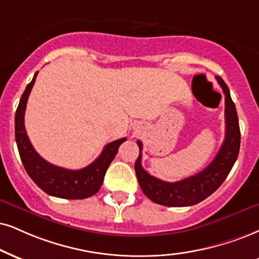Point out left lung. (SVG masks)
<instances>
[{"label": "left lung", "instance_id": "1", "mask_svg": "<svg viewBox=\"0 0 259 259\" xmlns=\"http://www.w3.org/2000/svg\"><path fill=\"white\" fill-rule=\"evenodd\" d=\"M216 80L225 94L226 136L218 155L205 169L177 183L159 180L142 167L143 144L139 140L137 142L139 146V156L135 164L137 179L143 192L154 203L165 206H190L202 202L221 186L237 161L240 149V128L237 109L227 84L221 76H216Z\"/></svg>", "mask_w": 259, "mask_h": 259}]
</instances>
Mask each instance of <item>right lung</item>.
Listing matches in <instances>:
<instances>
[{"mask_svg":"<svg viewBox=\"0 0 259 259\" xmlns=\"http://www.w3.org/2000/svg\"><path fill=\"white\" fill-rule=\"evenodd\" d=\"M37 74L38 72L25 89L15 113V140L25 170L34 184L50 196L65 199H85L94 196L101 188L105 171L116 156L119 146L126 142V138L105 145L101 155L91 164L79 170L57 167L41 158L32 146L24 124L28 95L36 81Z\"/></svg>","mask_w":259,"mask_h":259,"instance_id":"obj_1","label":"right lung"}]
</instances>
